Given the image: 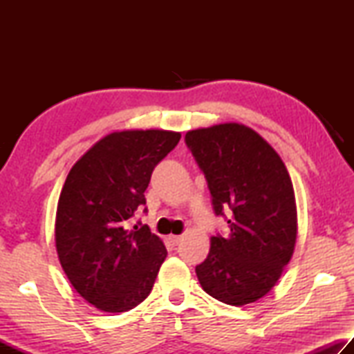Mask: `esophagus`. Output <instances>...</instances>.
<instances>
[{"label": "esophagus", "instance_id": "34e87169", "mask_svg": "<svg viewBox=\"0 0 354 354\" xmlns=\"http://www.w3.org/2000/svg\"><path fill=\"white\" fill-rule=\"evenodd\" d=\"M181 239H183V236H175V234L169 236V241L171 242V245H178L179 242H181Z\"/></svg>", "mask_w": 354, "mask_h": 354}]
</instances>
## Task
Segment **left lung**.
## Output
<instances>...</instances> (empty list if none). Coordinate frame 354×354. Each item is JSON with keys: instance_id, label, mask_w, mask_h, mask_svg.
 Returning <instances> with one entry per match:
<instances>
[{"instance_id": "left-lung-1", "label": "left lung", "mask_w": 354, "mask_h": 354, "mask_svg": "<svg viewBox=\"0 0 354 354\" xmlns=\"http://www.w3.org/2000/svg\"><path fill=\"white\" fill-rule=\"evenodd\" d=\"M185 145L205 173L215 215L230 223V234L211 239L196 277L203 290L221 303H253L277 284L295 248L297 205L289 173L259 134L239 123L189 131Z\"/></svg>"}]
</instances>
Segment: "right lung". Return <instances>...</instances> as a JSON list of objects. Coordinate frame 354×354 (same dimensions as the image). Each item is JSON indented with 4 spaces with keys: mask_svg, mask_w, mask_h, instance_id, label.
<instances>
[{
    "mask_svg": "<svg viewBox=\"0 0 354 354\" xmlns=\"http://www.w3.org/2000/svg\"><path fill=\"white\" fill-rule=\"evenodd\" d=\"M171 131H122L95 143L70 170L57 203L56 250L71 286L104 313L145 299L167 257L165 245L137 221L154 167L178 145ZM147 212V207L143 209Z\"/></svg>",
    "mask_w": 354,
    "mask_h": 354,
    "instance_id": "obj_1",
    "label": "right lung"
}]
</instances>
